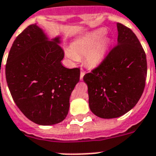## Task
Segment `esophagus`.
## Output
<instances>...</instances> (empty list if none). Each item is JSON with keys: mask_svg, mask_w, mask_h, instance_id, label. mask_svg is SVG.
<instances>
[{"mask_svg": "<svg viewBox=\"0 0 156 156\" xmlns=\"http://www.w3.org/2000/svg\"><path fill=\"white\" fill-rule=\"evenodd\" d=\"M85 73L83 71H81L80 72V80H83V76H84Z\"/></svg>", "mask_w": 156, "mask_h": 156, "instance_id": "esophagus-1", "label": "esophagus"}]
</instances>
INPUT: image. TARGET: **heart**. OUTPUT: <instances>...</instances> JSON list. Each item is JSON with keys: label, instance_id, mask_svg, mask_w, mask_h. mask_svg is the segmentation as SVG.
<instances>
[{"label": "heart", "instance_id": "b5f03b06", "mask_svg": "<svg viewBox=\"0 0 156 156\" xmlns=\"http://www.w3.org/2000/svg\"><path fill=\"white\" fill-rule=\"evenodd\" d=\"M105 34L104 30H98L77 38L71 44L70 50H65V54L73 62L85 57L89 67H96L103 62L110 46V40L103 38Z\"/></svg>", "mask_w": 156, "mask_h": 156}]
</instances>
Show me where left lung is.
Here are the masks:
<instances>
[{
    "label": "left lung",
    "mask_w": 156,
    "mask_h": 156,
    "mask_svg": "<svg viewBox=\"0 0 156 156\" xmlns=\"http://www.w3.org/2000/svg\"><path fill=\"white\" fill-rule=\"evenodd\" d=\"M117 46L83 80L88 87L91 112L101 118H115L129 112L143 94L147 59L141 44L131 29L117 23Z\"/></svg>",
    "instance_id": "left-lung-1"
}]
</instances>
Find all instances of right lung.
<instances>
[{
  "label": "right lung",
  "instance_id": "right-lung-1",
  "mask_svg": "<svg viewBox=\"0 0 156 156\" xmlns=\"http://www.w3.org/2000/svg\"><path fill=\"white\" fill-rule=\"evenodd\" d=\"M61 43V36L50 39L36 23L30 25L13 42L5 66L15 103L41 126L55 125L66 118L70 95L80 80V69L62 65Z\"/></svg>",
  "mask_w": 156,
  "mask_h": 156
}]
</instances>
